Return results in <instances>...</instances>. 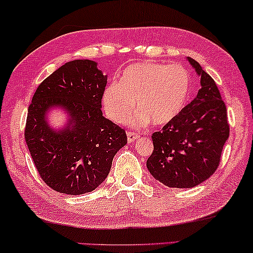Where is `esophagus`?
Instances as JSON below:
<instances>
[{"label":"esophagus","mask_w":253,"mask_h":253,"mask_svg":"<svg viewBox=\"0 0 253 253\" xmlns=\"http://www.w3.org/2000/svg\"><path fill=\"white\" fill-rule=\"evenodd\" d=\"M139 138V133L136 132H127V142L129 143H133L134 140Z\"/></svg>","instance_id":"34e87169"}]
</instances>
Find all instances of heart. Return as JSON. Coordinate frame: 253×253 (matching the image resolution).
<instances>
[{
  "instance_id": "b5f03b06",
  "label": "heart",
  "mask_w": 253,
  "mask_h": 253,
  "mask_svg": "<svg viewBox=\"0 0 253 253\" xmlns=\"http://www.w3.org/2000/svg\"><path fill=\"white\" fill-rule=\"evenodd\" d=\"M191 84V74L182 65L138 62L124 70L120 83L104 88L102 107L108 119L123 124L136 102L139 113L134 123L142 126L151 121L153 126H166L185 108Z\"/></svg>"
}]
</instances>
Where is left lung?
Masks as SVG:
<instances>
[{
  "label": "left lung",
  "instance_id": "1",
  "mask_svg": "<svg viewBox=\"0 0 253 253\" xmlns=\"http://www.w3.org/2000/svg\"><path fill=\"white\" fill-rule=\"evenodd\" d=\"M201 78V88L178 117L152 134L153 152L146 167L170 188H192L217 169L229 137L227 108L215 81L194 59L187 58Z\"/></svg>",
  "mask_w": 253,
  "mask_h": 253
}]
</instances>
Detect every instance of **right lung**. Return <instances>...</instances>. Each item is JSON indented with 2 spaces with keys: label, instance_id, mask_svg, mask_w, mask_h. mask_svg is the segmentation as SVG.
Masks as SVG:
<instances>
[{
  "label": "right lung",
  "instance_id": "right-lung-1",
  "mask_svg": "<svg viewBox=\"0 0 253 253\" xmlns=\"http://www.w3.org/2000/svg\"><path fill=\"white\" fill-rule=\"evenodd\" d=\"M107 75L88 59L68 61L39 84L28 110L24 137L36 169L52 189L68 195L94 191L127 142L122 127L102 115ZM62 107L69 123L53 129L47 114Z\"/></svg>",
  "mask_w": 253,
  "mask_h": 253
}]
</instances>
